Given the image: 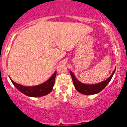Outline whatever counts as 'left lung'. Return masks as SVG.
Instances as JSON below:
<instances>
[{
	"label": "left lung",
	"instance_id": "1",
	"mask_svg": "<svg viewBox=\"0 0 127 127\" xmlns=\"http://www.w3.org/2000/svg\"><path fill=\"white\" fill-rule=\"evenodd\" d=\"M115 70H116V68L114 70L112 74L106 80L100 82L99 83L92 84V85L82 83L81 82L77 80V78L75 77L74 74L71 71H70V74L72 77V81H73V84L75 86V88L79 93L84 94V95H94V94H97L99 93L100 92H101L105 86H107V84L109 83L111 78L113 77Z\"/></svg>",
	"mask_w": 127,
	"mask_h": 127
}]
</instances>
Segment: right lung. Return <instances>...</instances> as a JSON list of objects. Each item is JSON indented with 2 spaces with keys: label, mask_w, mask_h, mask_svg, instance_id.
Wrapping results in <instances>:
<instances>
[{
  "label": "right lung",
  "mask_w": 127,
  "mask_h": 127,
  "mask_svg": "<svg viewBox=\"0 0 127 127\" xmlns=\"http://www.w3.org/2000/svg\"><path fill=\"white\" fill-rule=\"evenodd\" d=\"M56 74H57V72L55 71L48 80L37 86H25L16 83L12 79H11V81L16 88L24 95L32 97H42L50 94L53 90L55 84Z\"/></svg>",
  "instance_id": "right-lung-1"
}]
</instances>
